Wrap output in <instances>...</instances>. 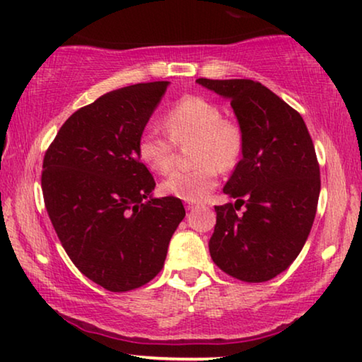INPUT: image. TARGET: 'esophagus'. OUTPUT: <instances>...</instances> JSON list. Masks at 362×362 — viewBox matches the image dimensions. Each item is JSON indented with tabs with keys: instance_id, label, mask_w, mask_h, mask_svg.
<instances>
[{
	"instance_id": "obj_1",
	"label": "esophagus",
	"mask_w": 362,
	"mask_h": 362,
	"mask_svg": "<svg viewBox=\"0 0 362 362\" xmlns=\"http://www.w3.org/2000/svg\"><path fill=\"white\" fill-rule=\"evenodd\" d=\"M195 208H197V204H193V203H187V204H185L187 211H192V209H195Z\"/></svg>"
}]
</instances>
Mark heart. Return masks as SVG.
I'll use <instances>...</instances> for the list:
<instances>
[{
	"label": "heart",
	"mask_w": 362,
	"mask_h": 362,
	"mask_svg": "<svg viewBox=\"0 0 362 362\" xmlns=\"http://www.w3.org/2000/svg\"><path fill=\"white\" fill-rule=\"evenodd\" d=\"M165 134L148 127L138 141L143 164L158 174H167L174 165V143L193 144L195 167L177 170L163 182L167 195L202 202L211 193L219 179V168L233 167L242 151V132L234 122L224 120L223 110L214 102L199 95H187L167 112Z\"/></svg>",
	"instance_id": "obj_1"
}]
</instances>
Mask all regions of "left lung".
<instances>
[{
    "instance_id": "8db88e82",
    "label": "left lung",
    "mask_w": 362,
    "mask_h": 362,
    "mask_svg": "<svg viewBox=\"0 0 362 362\" xmlns=\"http://www.w3.org/2000/svg\"><path fill=\"white\" fill-rule=\"evenodd\" d=\"M197 83L230 102L242 132V159L223 188L235 203L214 208L209 253L233 278L268 281L296 260L314 224L320 195L314 143L299 113L260 83Z\"/></svg>"
}]
</instances>
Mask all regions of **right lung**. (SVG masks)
Listing matches in <instances>:
<instances>
[{
	"mask_svg": "<svg viewBox=\"0 0 362 362\" xmlns=\"http://www.w3.org/2000/svg\"><path fill=\"white\" fill-rule=\"evenodd\" d=\"M169 81L133 84L73 113L43 158L42 192L68 257L112 293L149 283L185 218L179 198L153 195L138 141Z\"/></svg>",
	"mask_w": 362,
	"mask_h": 362,
	"instance_id": "1",
	"label": "right lung"
}]
</instances>
